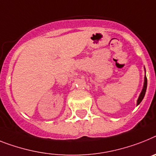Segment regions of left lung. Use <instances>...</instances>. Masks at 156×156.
<instances>
[{
  "label": "left lung",
  "instance_id": "obj_1",
  "mask_svg": "<svg viewBox=\"0 0 156 156\" xmlns=\"http://www.w3.org/2000/svg\"><path fill=\"white\" fill-rule=\"evenodd\" d=\"M145 69V68H144ZM147 77L145 75L144 77V87H143V90L141 91L140 94V96H139L138 100H137V105H138L142 101V100L144 99V95H145V93H146V90H147Z\"/></svg>",
  "mask_w": 156,
  "mask_h": 156
}]
</instances>
